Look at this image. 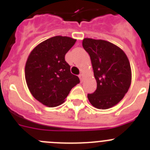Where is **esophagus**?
<instances>
[{
	"instance_id": "esophagus-1",
	"label": "esophagus",
	"mask_w": 150,
	"mask_h": 150,
	"mask_svg": "<svg viewBox=\"0 0 150 150\" xmlns=\"http://www.w3.org/2000/svg\"><path fill=\"white\" fill-rule=\"evenodd\" d=\"M79 79H80V81L83 82V78H84V75H83V74H80L79 75Z\"/></svg>"
}]
</instances>
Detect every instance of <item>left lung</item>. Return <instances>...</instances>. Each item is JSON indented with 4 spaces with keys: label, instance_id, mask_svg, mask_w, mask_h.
<instances>
[{
    "label": "left lung",
    "instance_id": "1",
    "mask_svg": "<svg viewBox=\"0 0 150 150\" xmlns=\"http://www.w3.org/2000/svg\"><path fill=\"white\" fill-rule=\"evenodd\" d=\"M83 46L90 56L97 82L95 92L88 94V100L97 109H109L124 98L132 83L128 57L107 40L84 38Z\"/></svg>",
    "mask_w": 150,
    "mask_h": 150
}]
</instances>
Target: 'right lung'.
<instances>
[{
  "instance_id": "add662e5",
  "label": "right lung",
  "mask_w": 150,
  "mask_h": 150,
  "mask_svg": "<svg viewBox=\"0 0 150 150\" xmlns=\"http://www.w3.org/2000/svg\"><path fill=\"white\" fill-rule=\"evenodd\" d=\"M76 41L69 37H52L34 47L28 57L25 67L28 88L43 105H61L73 87L79 83L64 59Z\"/></svg>"
}]
</instances>
